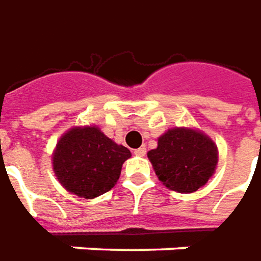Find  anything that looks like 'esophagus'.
<instances>
[{
    "label": "esophagus",
    "mask_w": 261,
    "mask_h": 261,
    "mask_svg": "<svg viewBox=\"0 0 261 261\" xmlns=\"http://www.w3.org/2000/svg\"><path fill=\"white\" fill-rule=\"evenodd\" d=\"M134 153H135V154H136V156L143 157L146 154V147H145V146H142V147H139V149H136V150H135Z\"/></svg>",
    "instance_id": "1"
}]
</instances>
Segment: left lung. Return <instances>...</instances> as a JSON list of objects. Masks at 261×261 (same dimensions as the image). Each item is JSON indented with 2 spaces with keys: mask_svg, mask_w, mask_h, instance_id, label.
Masks as SVG:
<instances>
[{
  "mask_svg": "<svg viewBox=\"0 0 261 261\" xmlns=\"http://www.w3.org/2000/svg\"><path fill=\"white\" fill-rule=\"evenodd\" d=\"M159 180L169 190L190 194L205 186L218 164L214 140L191 127H173L147 153Z\"/></svg>",
  "mask_w": 261,
  "mask_h": 261,
  "instance_id": "obj_1",
  "label": "left lung"
}]
</instances>
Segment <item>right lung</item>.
<instances>
[{
    "instance_id": "obj_1",
    "label": "right lung",
    "mask_w": 261,
    "mask_h": 261,
    "mask_svg": "<svg viewBox=\"0 0 261 261\" xmlns=\"http://www.w3.org/2000/svg\"><path fill=\"white\" fill-rule=\"evenodd\" d=\"M130 157L127 147L97 126H75L63 135L53 151V171L68 193L91 199L110 191Z\"/></svg>"
}]
</instances>
